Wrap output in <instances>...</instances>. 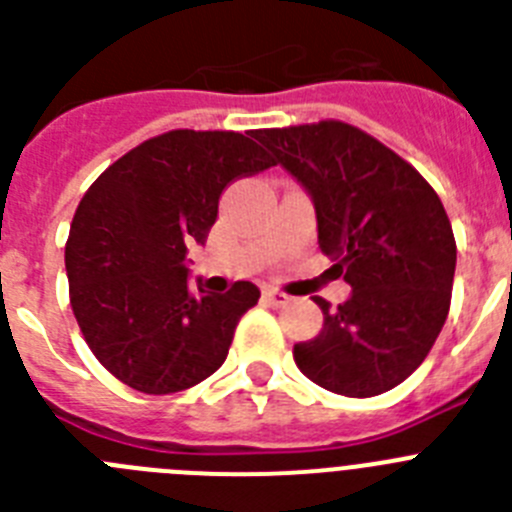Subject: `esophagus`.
<instances>
[{"label": "esophagus", "mask_w": 512, "mask_h": 512, "mask_svg": "<svg viewBox=\"0 0 512 512\" xmlns=\"http://www.w3.org/2000/svg\"><path fill=\"white\" fill-rule=\"evenodd\" d=\"M264 297L271 302V305H277V307H284L289 302V295H284V292H279V289H266Z\"/></svg>", "instance_id": "1"}]
</instances>
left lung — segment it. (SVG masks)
Instances as JSON below:
<instances>
[{
  "label": "left lung",
  "instance_id": "1",
  "mask_svg": "<svg viewBox=\"0 0 512 512\" xmlns=\"http://www.w3.org/2000/svg\"><path fill=\"white\" fill-rule=\"evenodd\" d=\"M310 194L318 243L351 297L323 330L295 343L300 372L325 390L374 397L423 364L451 305L456 241L449 215L423 176L395 151L338 120L256 130Z\"/></svg>",
  "mask_w": 512,
  "mask_h": 512
}]
</instances>
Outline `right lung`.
Wrapping results in <instances>:
<instances>
[{"label": "right lung", "instance_id": "right-lung-1", "mask_svg": "<svg viewBox=\"0 0 512 512\" xmlns=\"http://www.w3.org/2000/svg\"><path fill=\"white\" fill-rule=\"evenodd\" d=\"M274 166L253 133L171 130L117 158L76 207L69 295L84 341L120 382L171 395L223 366L251 282L189 287L187 251L205 243L230 182Z\"/></svg>", "mask_w": 512, "mask_h": 512}]
</instances>
